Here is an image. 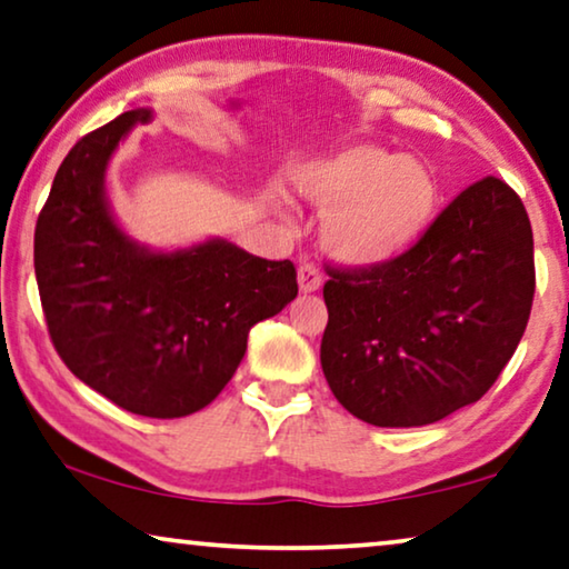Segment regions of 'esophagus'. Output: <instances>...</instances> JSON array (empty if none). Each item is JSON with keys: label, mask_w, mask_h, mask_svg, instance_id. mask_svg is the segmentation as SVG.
<instances>
[{"label": "esophagus", "mask_w": 569, "mask_h": 569, "mask_svg": "<svg viewBox=\"0 0 569 569\" xmlns=\"http://www.w3.org/2000/svg\"><path fill=\"white\" fill-rule=\"evenodd\" d=\"M299 288L301 293H313L321 288V273L313 262H303V266H299Z\"/></svg>", "instance_id": "1"}]
</instances>
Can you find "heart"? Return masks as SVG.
I'll return each instance as SVG.
<instances>
[{"instance_id":"obj_1","label":"heart","mask_w":569,"mask_h":569,"mask_svg":"<svg viewBox=\"0 0 569 569\" xmlns=\"http://www.w3.org/2000/svg\"><path fill=\"white\" fill-rule=\"evenodd\" d=\"M296 186L325 214V250L358 270L386 268L409 256L442 207L435 168L368 142L309 160L296 173Z\"/></svg>"}]
</instances>
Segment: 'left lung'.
<instances>
[{"label":"left lung","instance_id":"1","mask_svg":"<svg viewBox=\"0 0 569 569\" xmlns=\"http://www.w3.org/2000/svg\"><path fill=\"white\" fill-rule=\"evenodd\" d=\"M533 301V237L511 186L488 176L386 268L329 270L321 370L372 427H427L488 393Z\"/></svg>","mask_w":569,"mask_h":569}]
</instances>
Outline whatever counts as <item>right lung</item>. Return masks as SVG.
<instances>
[{"mask_svg":"<svg viewBox=\"0 0 569 569\" xmlns=\"http://www.w3.org/2000/svg\"><path fill=\"white\" fill-rule=\"evenodd\" d=\"M152 109H130L63 158L36 224V278L58 355L124 411L178 419L230 383L250 329L299 293L291 260L211 237L152 250L112 214L109 160Z\"/></svg>","mask_w":569,"mask_h":569,"instance_id":"1","label":"right lung"}]
</instances>
